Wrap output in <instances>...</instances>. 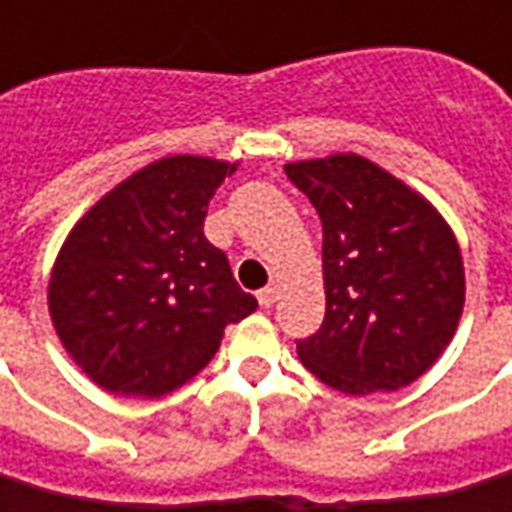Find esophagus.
Here are the masks:
<instances>
[{"label":"esophagus","mask_w":512,"mask_h":512,"mask_svg":"<svg viewBox=\"0 0 512 512\" xmlns=\"http://www.w3.org/2000/svg\"><path fill=\"white\" fill-rule=\"evenodd\" d=\"M256 299H259V305L270 307L276 302V287H262L259 293H256Z\"/></svg>","instance_id":"esophagus-1"}]
</instances>
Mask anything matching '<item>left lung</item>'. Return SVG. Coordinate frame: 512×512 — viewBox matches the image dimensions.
<instances>
[{
	"label": "left lung",
	"instance_id": "1",
	"mask_svg": "<svg viewBox=\"0 0 512 512\" xmlns=\"http://www.w3.org/2000/svg\"><path fill=\"white\" fill-rule=\"evenodd\" d=\"M322 219L325 322L296 342L327 387L370 396L416 382L450 344L464 307L459 242L416 190L356 153L290 162Z\"/></svg>",
	"mask_w": 512,
	"mask_h": 512
}]
</instances>
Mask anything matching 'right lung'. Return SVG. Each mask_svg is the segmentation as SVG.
Instances as JSON below:
<instances>
[{"label":"right lung","instance_id":"1","mask_svg":"<svg viewBox=\"0 0 512 512\" xmlns=\"http://www.w3.org/2000/svg\"><path fill=\"white\" fill-rule=\"evenodd\" d=\"M236 165L168 156L105 193L50 273L56 336L99 387L159 399L190 382L256 310L205 239L207 202Z\"/></svg>","mask_w":512,"mask_h":512}]
</instances>
